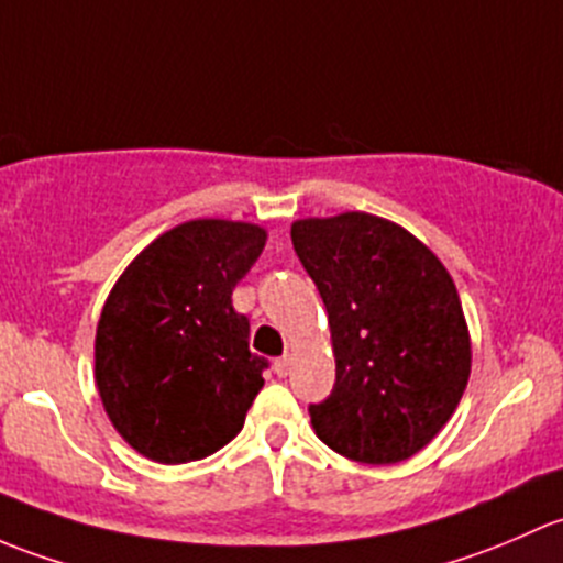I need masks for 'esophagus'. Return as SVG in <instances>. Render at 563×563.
<instances>
[{
  "mask_svg": "<svg viewBox=\"0 0 563 563\" xmlns=\"http://www.w3.org/2000/svg\"><path fill=\"white\" fill-rule=\"evenodd\" d=\"M289 363H292V357H289V355L276 357V361H274V371H276V374H279V376H287V374H289Z\"/></svg>",
  "mask_w": 563,
  "mask_h": 563,
  "instance_id": "1",
  "label": "esophagus"
}]
</instances>
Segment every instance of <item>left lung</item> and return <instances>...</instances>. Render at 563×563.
I'll return each instance as SVG.
<instances>
[{
  "instance_id": "8db88e82",
  "label": "left lung",
  "mask_w": 563,
  "mask_h": 563,
  "mask_svg": "<svg viewBox=\"0 0 563 563\" xmlns=\"http://www.w3.org/2000/svg\"><path fill=\"white\" fill-rule=\"evenodd\" d=\"M289 235L322 295L335 355L333 393L309 407L314 433L350 461H407L453 417L472 371L448 268L374 213L298 219Z\"/></svg>"
}]
</instances>
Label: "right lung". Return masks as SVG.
<instances>
[{
	"label": "right lung",
	"mask_w": 563,
	"mask_h": 563,
	"mask_svg": "<svg viewBox=\"0 0 563 563\" xmlns=\"http://www.w3.org/2000/svg\"><path fill=\"white\" fill-rule=\"evenodd\" d=\"M265 230L192 219L148 243L110 289L97 322L95 379L115 431L156 463H189L239 437L265 385L233 289Z\"/></svg>",
	"instance_id": "add662e5"
}]
</instances>
